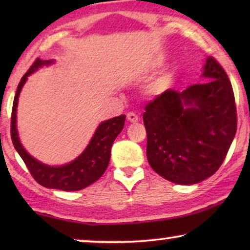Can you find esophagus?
<instances>
[{"instance_id": "1", "label": "esophagus", "mask_w": 250, "mask_h": 250, "mask_svg": "<svg viewBox=\"0 0 250 250\" xmlns=\"http://www.w3.org/2000/svg\"><path fill=\"white\" fill-rule=\"evenodd\" d=\"M127 121L131 122V123H136L139 121L138 115H135L134 112H128V114H127Z\"/></svg>"}]
</instances>
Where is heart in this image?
I'll use <instances>...</instances> for the list:
<instances>
[{
    "label": "heart",
    "instance_id": "1",
    "mask_svg": "<svg viewBox=\"0 0 250 250\" xmlns=\"http://www.w3.org/2000/svg\"><path fill=\"white\" fill-rule=\"evenodd\" d=\"M160 66V62L159 61H155V62L151 63V66H150V69H153V68H158ZM170 83V76L169 75H164V76L159 77L158 80H157L155 83H153V88H155L156 91H163L165 90V88L168 86Z\"/></svg>",
    "mask_w": 250,
    "mask_h": 250
}]
</instances>
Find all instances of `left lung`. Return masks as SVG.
Segmentation results:
<instances>
[{"label":"left lung","instance_id":"left-lung-1","mask_svg":"<svg viewBox=\"0 0 250 250\" xmlns=\"http://www.w3.org/2000/svg\"><path fill=\"white\" fill-rule=\"evenodd\" d=\"M203 77L182 92L168 88L146 105V157L173 183L196 184L216 173L237 132L231 82L213 57Z\"/></svg>","mask_w":250,"mask_h":250}]
</instances>
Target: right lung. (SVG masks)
Masks as SVG:
<instances>
[{
	"label": "right lung",
	"instance_id": "1",
	"mask_svg": "<svg viewBox=\"0 0 250 250\" xmlns=\"http://www.w3.org/2000/svg\"><path fill=\"white\" fill-rule=\"evenodd\" d=\"M53 62V60H41L40 58L34 61L28 71L23 75L18 84L12 105L11 114V139L17 152L21 157L26 164L29 173L34 180L41 186L49 189H58L63 191H77L94 183L100 179L104 170L107 169L112 143L117 135L122 132L125 123V115L108 119L99 125L93 138L88 143L83 153L73 162L63 166H47L39 160L33 158L23 149L20 143L18 131H17V105L20 91L26 83L27 77L40 67L47 66Z\"/></svg>",
	"mask_w": 250,
	"mask_h": 250
}]
</instances>
